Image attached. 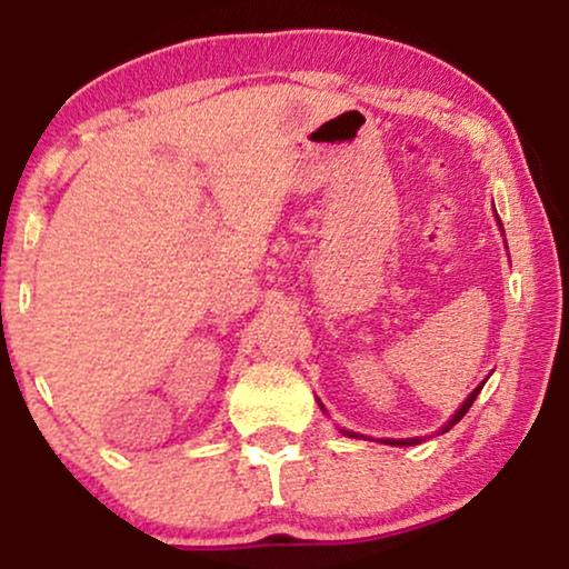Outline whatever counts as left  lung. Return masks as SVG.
Returning a JSON list of instances; mask_svg holds the SVG:
<instances>
[{
	"label": "left lung",
	"instance_id": "obj_1",
	"mask_svg": "<svg viewBox=\"0 0 569 569\" xmlns=\"http://www.w3.org/2000/svg\"><path fill=\"white\" fill-rule=\"evenodd\" d=\"M498 221H500V219H498ZM500 230H502V224H500ZM481 388H485V382H481V385H479V388H476V390H473V393H471V396H468V398H466V401H462V407H460V409H457V411H455V415H452V420H449V422H447V426H443V428H441V433H447V430H449V428H452V426H457V422H460V420H462V417H466V411H468V409H471V403L476 401V396H479V390H481ZM321 409H323V403H321ZM342 433H348V436H352V433H350V430H342ZM352 439H356V436H352ZM385 443H393V447H411V443H420V439H385Z\"/></svg>",
	"mask_w": 569,
	"mask_h": 569
}]
</instances>
